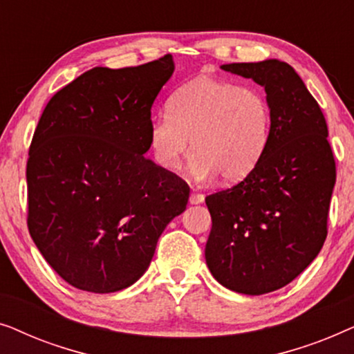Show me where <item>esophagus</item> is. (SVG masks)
I'll return each instance as SVG.
<instances>
[{
	"mask_svg": "<svg viewBox=\"0 0 354 354\" xmlns=\"http://www.w3.org/2000/svg\"><path fill=\"white\" fill-rule=\"evenodd\" d=\"M205 201V195H201V193H196L193 192L190 195V203L192 205H200V203Z\"/></svg>",
	"mask_w": 354,
	"mask_h": 354,
	"instance_id": "esophagus-1",
	"label": "esophagus"
}]
</instances>
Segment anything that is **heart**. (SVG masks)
I'll list each match as a JSON object with an SVG mask.
<instances>
[{"mask_svg":"<svg viewBox=\"0 0 354 354\" xmlns=\"http://www.w3.org/2000/svg\"><path fill=\"white\" fill-rule=\"evenodd\" d=\"M269 101L259 90L214 77L182 85L169 100V113L158 114L148 129L154 161L174 171L188 151L198 180L221 176L225 183L254 171L269 145Z\"/></svg>","mask_w":354,"mask_h":354,"instance_id":"1","label":"heart"}]
</instances>
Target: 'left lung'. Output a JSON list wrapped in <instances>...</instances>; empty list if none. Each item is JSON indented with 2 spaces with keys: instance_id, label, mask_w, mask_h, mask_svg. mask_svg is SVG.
Masks as SVG:
<instances>
[{
  "instance_id": "1",
  "label": "left lung",
  "mask_w": 354,
  "mask_h": 354,
  "mask_svg": "<svg viewBox=\"0 0 354 354\" xmlns=\"http://www.w3.org/2000/svg\"><path fill=\"white\" fill-rule=\"evenodd\" d=\"M261 85L272 124L253 172L206 196L212 229L206 264L225 288L264 295L297 279L321 251L335 185V161L317 101L279 59L221 66Z\"/></svg>"
}]
</instances>
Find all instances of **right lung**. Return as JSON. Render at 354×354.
<instances>
[{
    "label": "right lung",
    "instance_id": "add662e5",
    "mask_svg": "<svg viewBox=\"0 0 354 354\" xmlns=\"http://www.w3.org/2000/svg\"><path fill=\"white\" fill-rule=\"evenodd\" d=\"M174 59L93 67L50 100L28 151V232L72 287L113 293L151 263L190 188L143 156L151 106Z\"/></svg>",
    "mask_w": 354,
    "mask_h": 354
}]
</instances>
